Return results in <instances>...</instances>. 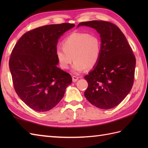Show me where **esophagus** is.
Masks as SVG:
<instances>
[{
	"label": "esophagus",
	"instance_id": "1",
	"mask_svg": "<svg viewBox=\"0 0 148 148\" xmlns=\"http://www.w3.org/2000/svg\"><path fill=\"white\" fill-rule=\"evenodd\" d=\"M72 81H73V82H76V81L78 80V78L79 77L76 76H72Z\"/></svg>",
	"mask_w": 148,
	"mask_h": 148
}]
</instances>
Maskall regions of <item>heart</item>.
<instances>
[{"instance_id":"obj_1","label":"heart","mask_w":148,"mask_h":148,"mask_svg":"<svg viewBox=\"0 0 148 148\" xmlns=\"http://www.w3.org/2000/svg\"><path fill=\"white\" fill-rule=\"evenodd\" d=\"M55 53L60 66L64 70L69 69L73 58L72 72L78 74L97 64L101 54V41L95 35L74 32L64 39L62 48H56Z\"/></svg>"}]
</instances>
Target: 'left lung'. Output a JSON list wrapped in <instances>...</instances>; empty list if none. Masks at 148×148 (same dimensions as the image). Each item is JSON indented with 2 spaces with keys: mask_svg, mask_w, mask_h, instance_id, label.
<instances>
[{
  "mask_svg": "<svg viewBox=\"0 0 148 148\" xmlns=\"http://www.w3.org/2000/svg\"><path fill=\"white\" fill-rule=\"evenodd\" d=\"M95 29L101 38V54L97 64L84 76L88 86L84 96L92 105L109 109L119 104L132 88L136 60L121 30L111 22H81Z\"/></svg>",
  "mask_w": 148,
  "mask_h": 148,
  "instance_id": "8db88e82",
  "label": "left lung"
}]
</instances>
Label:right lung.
Here are the masks:
<instances>
[{
    "mask_svg": "<svg viewBox=\"0 0 148 148\" xmlns=\"http://www.w3.org/2000/svg\"><path fill=\"white\" fill-rule=\"evenodd\" d=\"M74 26L64 23L28 31L12 50L9 65L15 92L36 111L54 108L72 83L71 75L56 66L55 51L59 37Z\"/></svg>",
    "mask_w": 148,
    "mask_h": 148,
    "instance_id": "add662e5",
    "label": "right lung"
}]
</instances>
